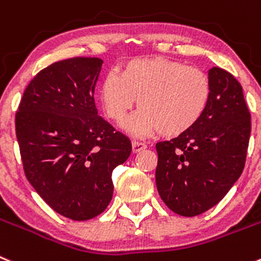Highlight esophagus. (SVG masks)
Masks as SVG:
<instances>
[{
	"instance_id": "obj_1",
	"label": "esophagus",
	"mask_w": 261,
	"mask_h": 261,
	"mask_svg": "<svg viewBox=\"0 0 261 261\" xmlns=\"http://www.w3.org/2000/svg\"><path fill=\"white\" fill-rule=\"evenodd\" d=\"M131 145H133L134 153H138V152H140V150H143L147 148V145H145L144 143H140V142H133L131 143Z\"/></svg>"
}]
</instances>
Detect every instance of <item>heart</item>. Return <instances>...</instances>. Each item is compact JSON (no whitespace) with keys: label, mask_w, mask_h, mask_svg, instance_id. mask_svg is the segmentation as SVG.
<instances>
[{"label":"heart","mask_w":261,"mask_h":261,"mask_svg":"<svg viewBox=\"0 0 261 261\" xmlns=\"http://www.w3.org/2000/svg\"><path fill=\"white\" fill-rule=\"evenodd\" d=\"M211 96L208 75L167 58L130 60L121 72H111L99 89L104 113L121 123L138 100L139 109L123 125L134 136L162 133L182 135L198 123Z\"/></svg>","instance_id":"b5f03b06"}]
</instances>
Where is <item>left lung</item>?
Returning a JSON list of instances; mask_svg holds the SVG:
<instances>
[{
  "label": "left lung",
  "mask_w": 261,
  "mask_h": 261,
  "mask_svg": "<svg viewBox=\"0 0 261 261\" xmlns=\"http://www.w3.org/2000/svg\"><path fill=\"white\" fill-rule=\"evenodd\" d=\"M211 96L194 127L155 144V184L162 201L181 216L210 210L234 186L245 167L251 114L242 86L229 72L208 70Z\"/></svg>",
  "instance_id": "8db88e82"
}]
</instances>
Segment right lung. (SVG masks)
<instances>
[{"instance_id": "add662e5", "label": "right lung", "mask_w": 261, "mask_h": 261, "mask_svg": "<svg viewBox=\"0 0 261 261\" xmlns=\"http://www.w3.org/2000/svg\"><path fill=\"white\" fill-rule=\"evenodd\" d=\"M101 64L72 58L48 65L29 82L15 116L27 179L54 211L77 221L106 210L112 172L131 153L130 139L97 116Z\"/></svg>"}]
</instances>
